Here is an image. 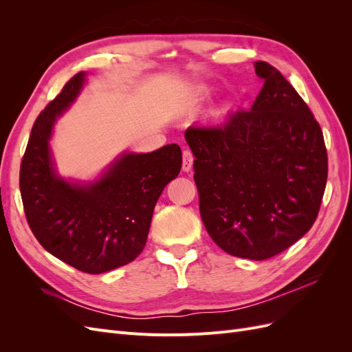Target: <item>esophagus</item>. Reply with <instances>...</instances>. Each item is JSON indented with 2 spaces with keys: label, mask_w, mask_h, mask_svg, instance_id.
I'll return each mask as SVG.
<instances>
[{
  "label": "esophagus",
  "mask_w": 352,
  "mask_h": 352,
  "mask_svg": "<svg viewBox=\"0 0 352 352\" xmlns=\"http://www.w3.org/2000/svg\"><path fill=\"white\" fill-rule=\"evenodd\" d=\"M194 164V154L190 153L189 150L184 151V160H182V170L184 172H189L190 168H192Z\"/></svg>",
  "instance_id": "34e87169"
}]
</instances>
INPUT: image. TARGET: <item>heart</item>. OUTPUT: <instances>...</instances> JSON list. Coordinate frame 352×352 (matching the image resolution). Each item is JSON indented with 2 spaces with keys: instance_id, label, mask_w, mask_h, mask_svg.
I'll use <instances>...</instances> for the list:
<instances>
[{
  "instance_id": "heart-1",
  "label": "heart",
  "mask_w": 352,
  "mask_h": 352,
  "mask_svg": "<svg viewBox=\"0 0 352 352\" xmlns=\"http://www.w3.org/2000/svg\"><path fill=\"white\" fill-rule=\"evenodd\" d=\"M207 97H208V91H207L206 88H199L198 92H197V95H195V102H198V101H201V100H204V98H207Z\"/></svg>"
}]
</instances>
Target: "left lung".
<instances>
[{"label": "left lung", "instance_id": "1", "mask_svg": "<svg viewBox=\"0 0 352 352\" xmlns=\"http://www.w3.org/2000/svg\"><path fill=\"white\" fill-rule=\"evenodd\" d=\"M264 83L251 110L212 126H190L199 212L230 255L265 260L311 229L327 180L320 124L282 73L255 61Z\"/></svg>", "mask_w": 352, "mask_h": 352}]
</instances>
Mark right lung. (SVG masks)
I'll list each match as a JSON object with an SVG mask.
<instances>
[{
  "mask_svg": "<svg viewBox=\"0 0 352 352\" xmlns=\"http://www.w3.org/2000/svg\"><path fill=\"white\" fill-rule=\"evenodd\" d=\"M85 82L87 73L74 74L38 116L20 166V192L42 247L74 269L100 274L142 252L157 201L182 167V151L168 144L146 154L123 153L92 182L61 177L50 140Z\"/></svg>",
  "mask_w": 352,
  "mask_h": 352,
  "instance_id": "obj_1",
  "label": "right lung"
}]
</instances>
